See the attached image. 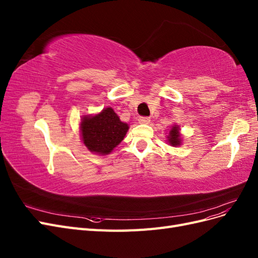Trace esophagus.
I'll return each instance as SVG.
<instances>
[{"label":"esophagus","mask_w":258,"mask_h":258,"mask_svg":"<svg viewBox=\"0 0 258 258\" xmlns=\"http://www.w3.org/2000/svg\"><path fill=\"white\" fill-rule=\"evenodd\" d=\"M150 121H151V118H150V117H146V116H142V117H140V118H139L140 123H150Z\"/></svg>","instance_id":"1"}]
</instances>
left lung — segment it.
Instances as JSON below:
<instances>
[{
  "label": "left lung",
  "mask_w": 258,
  "mask_h": 258,
  "mask_svg": "<svg viewBox=\"0 0 258 258\" xmlns=\"http://www.w3.org/2000/svg\"><path fill=\"white\" fill-rule=\"evenodd\" d=\"M168 142L172 146H177L181 144V136H179L177 126H173L172 129H171L170 134L168 136Z\"/></svg>",
  "instance_id": "obj_1"
}]
</instances>
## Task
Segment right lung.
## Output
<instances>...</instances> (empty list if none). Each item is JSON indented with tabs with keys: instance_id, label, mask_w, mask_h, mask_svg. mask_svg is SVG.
I'll use <instances>...</instances> for the list:
<instances>
[{
	"instance_id": "obj_1",
	"label": "right lung",
	"mask_w": 258,
	"mask_h": 258,
	"mask_svg": "<svg viewBox=\"0 0 258 258\" xmlns=\"http://www.w3.org/2000/svg\"><path fill=\"white\" fill-rule=\"evenodd\" d=\"M128 128L111 107L95 116L84 117L81 122L84 144L90 152L100 155L110 154L122 141Z\"/></svg>"
}]
</instances>
